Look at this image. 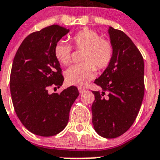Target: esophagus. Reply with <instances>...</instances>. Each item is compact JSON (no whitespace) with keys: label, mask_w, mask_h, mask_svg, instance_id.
I'll use <instances>...</instances> for the list:
<instances>
[{"label":"esophagus","mask_w":160,"mask_h":160,"mask_svg":"<svg viewBox=\"0 0 160 160\" xmlns=\"http://www.w3.org/2000/svg\"><path fill=\"white\" fill-rule=\"evenodd\" d=\"M78 89H79V92H80V93H82L83 92L85 91V89H84V88H82V87H79Z\"/></svg>","instance_id":"1"}]
</instances>
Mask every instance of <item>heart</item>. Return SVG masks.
Instances as JSON below:
<instances>
[{"mask_svg": "<svg viewBox=\"0 0 160 160\" xmlns=\"http://www.w3.org/2000/svg\"><path fill=\"white\" fill-rule=\"evenodd\" d=\"M71 42L76 50L83 51L80 64H76L65 71L67 84L83 86L95 75L96 68L101 71L111 63L114 48L110 40L101 38L95 31L84 28L71 37ZM72 48L63 41L54 47V56L62 65L68 66L71 62Z\"/></svg>", "mask_w": 160, "mask_h": 160, "instance_id": "heart-1", "label": "heart"}]
</instances>
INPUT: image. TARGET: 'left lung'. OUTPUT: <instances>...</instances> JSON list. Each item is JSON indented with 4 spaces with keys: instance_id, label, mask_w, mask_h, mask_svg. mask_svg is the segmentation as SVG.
I'll return each instance as SVG.
<instances>
[{
    "instance_id": "1",
    "label": "left lung",
    "mask_w": 160,
    "mask_h": 160,
    "mask_svg": "<svg viewBox=\"0 0 160 160\" xmlns=\"http://www.w3.org/2000/svg\"><path fill=\"white\" fill-rule=\"evenodd\" d=\"M114 54L111 63L94 83L100 91H92L93 128L104 138L124 134L134 123L145 93L144 59L124 32L110 27Z\"/></svg>"
}]
</instances>
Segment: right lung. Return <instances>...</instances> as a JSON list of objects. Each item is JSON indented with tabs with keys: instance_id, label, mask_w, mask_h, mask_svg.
I'll return each mask as SVG.
<instances>
[{
	"instance_id": "1",
	"label": "right lung",
	"mask_w": 160,
	"mask_h": 160,
	"mask_svg": "<svg viewBox=\"0 0 160 160\" xmlns=\"http://www.w3.org/2000/svg\"><path fill=\"white\" fill-rule=\"evenodd\" d=\"M68 32L53 24L30 33L13 61L10 88L14 108L22 124L38 136H52L62 132L80 94L76 86L59 94L48 93L49 87L60 88L64 80L54 47Z\"/></svg>"
}]
</instances>
